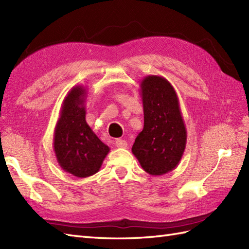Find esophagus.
<instances>
[{"label": "esophagus", "mask_w": 249, "mask_h": 249, "mask_svg": "<svg viewBox=\"0 0 249 249\" xmlns=\"http://www.w3.org/2000/svg\"><path fill=\"white\" fill-rule=\"evenodd\" d=\"M115 146L116 147H123V149H125V147H127V142H126L125 140H122V139H116L115 140Z\"/></svg>", "instance_id": "34e87169"}]
</instances>
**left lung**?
<instances>
[{
    "instance_id": "1",
    "label": "left lung",
    "mask_w": 249,
    "mask_h": 249,
    "mask_svg": "<svg viewBox=\"0 0 249 249\" xmlns=\"http://www.w3.org/2000/svg\"><path fill=\"white\" fill-rule=\"evenodd\" d=\"M144 126L131 152L151 176L172 171L182 160L187 131L176 89L166 78L150 75L140 82Z\"/></svg>"
}]
</instances>
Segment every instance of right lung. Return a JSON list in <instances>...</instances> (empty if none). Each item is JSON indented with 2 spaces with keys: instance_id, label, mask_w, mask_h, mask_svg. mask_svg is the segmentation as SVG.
<instances>
[{
  "instance_id": "1",
  "label": "right lung",
  "mask_w": 249,
  "mask_h": 249,
  "mask_svg": "<svg viewBox=\"0 0 249 249\" xmlns=\"http://www.w3.org/2000/svg\"><path fill=\"white\" fill-rule=\"evenodd\" d=\"M87 88L75 86L63 100L53 135V150L63 170L77 178L99 171L110 147L100 141L86 121Z\"/></svg>"
}]
</instances>
